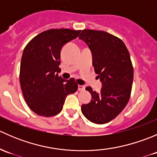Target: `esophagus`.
Wrapping results in <instances>:
<instances>
[{"mask_svg": "<svg viewBox=\"0 0 157 157\" xmlns=\"http://www.w3.org/2000/svg\"><path fill=\"white\" fill-rule=\"evenodd\" d=\"M85 90V86L83 85H78V90L79 91H83Z\"/></svg>", "mask_w": 157, "mask_h": 157, "instance_id": "34e87169", "label": "esophagus"}]
</instances>
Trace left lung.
<instances>
[{
  "instance_id": "1",
  "label": "left lung",
  "mask_w": 157,
  "mask_h": 157,
  "mask_svg": "<svg viewBox=\"0 0 157 157\" xmlns=\"http://www.w3.org/2000/svg\"><path fill=\"white\" fill-rule=\"evenodd\" d=\"M79 39L91 50L93 67L102 84L99 93L86 87L92 99L82 105V113L91 122L105 124L121 113L131 96L134 69L129 52L121 39L106 32L83 29Z\"/></svg>"
}]
</instances>
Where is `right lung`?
<instances>
[{"label":"right lung","mask_w":157,"mask_h":157,"mask_svg":"<svg viewBox=\"0 0 157 157\" xmlns=\"http://www.w3.org/2000/svg\"><path fill=\"white\" fill-rule=\"evenodd\" d=\"M80 30L52 29L35 36L23 52L20 83L25 101L40 116L52 117L63 109L66 97L78 88L74 78L58 76L60 54L64 44L76 39Z\"/></svg>","instance_id":"obj_1"}]
</instances>
